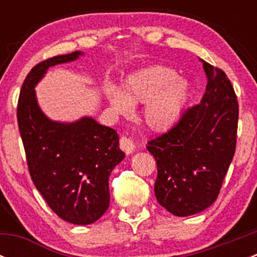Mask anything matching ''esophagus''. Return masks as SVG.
<instances>
[{"label": "esophagus", "instance_id": "esophagus-1", "mask_svg": "<svg viewBox=\"0 0 257 257\" xmlns=\"http://www.w3.org/2000/svg\"><path fill=\"white\" fill-rule=\"evenodd\" d=\"M119 147H120V149L123 150V152H125L126 154H131V153H133L134 150H136V144H134L133 139L128 138V137L125 136L120 137V139H119Z\"/></svg>", "mask_w": 257, "mask_h": 257}]
</instances>
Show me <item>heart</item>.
<instances>
[{"mask_svg": "<svg viewBox=\"0 0 257 257\" xmlns=\"http://www.w3.org/2000/svg\"><path fill=\"white\" fill-rule=\"evenodd\" d=\"M190 87L179 78L174 69L153 66L131 76L124 85V93L107 88V97L118 113H128L132 104L145 103V124L155 132H165L180 119L189 99Z\"/></svg>", "mask_w": 257, "mask_h": 257, "instance_id": "b5f03b06", "label": "heart"}]
</instances>
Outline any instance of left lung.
<instances>
[{
    "instance_id": "8db88e82",
    "label": "left lung",
    "mask_w": 257,
    "mask_h": 257,
    "mask_svg": "<svg viewBox=\"0 0 257 257\" xmlns=\"http://www.w3.org/2000/svg\"><path fill=\"white\" fill-rule=\"evenodd\" d=\"M203 63L208 84L201 102L147 145L157 162V200L177 216L198 214L216 200L236 149L234 87L222 69Z\"/></svg>"
}]
</instances>
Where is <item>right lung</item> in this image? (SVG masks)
Segmentation results:
<instances>
[{"mask_svg":"<svg viewBox=\"0 0 257 257\" xmlns=\"http://www.w3.org/2000/svg\"><path fill=\"white\" fill-rule=\"evenodd\" d=\"M79 54L51 57L31 69L21 88L17 121L28 172L46 203L61 219L88 225L109 206V175L125 157L119 149L118 134L92 118L71 124L49 120L33 89L49 67Z\"/></svg>","mask_w":257,"mask_h":257,"instance_id":"right-lung-1","label":"right lung"}]
</instances>
